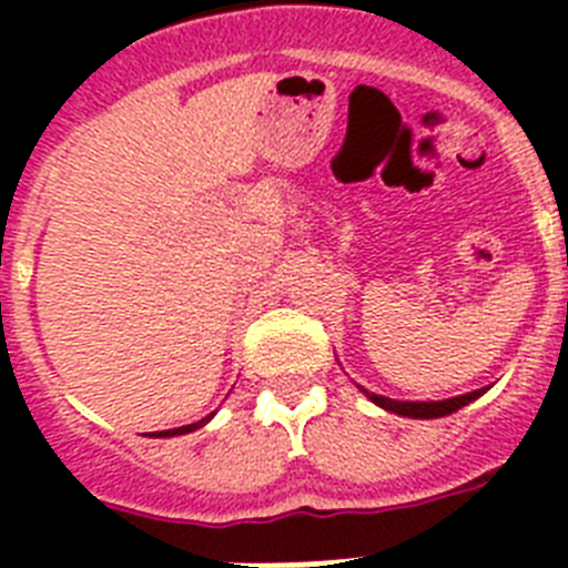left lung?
I'll list each match as a JSON object with an SVG mask.
<instances>
[{
	"mask_svg": "<svg viewBox=\"0 0 568 568\" xmlns=\"http://www.w3.org/2000/svg\"><path fill=\"white\" fill-rule=\"evenodd\" d=\"M358 389L366 395V398L373 400L375 406L386 409V413L404 415V418H424L426 420V418H444V415L458 413V409H464L466 404L478 400L480 395L489 389V386H484V389H475V393L455 395V398H444V400H395V398H386V395L369 393V389H364V386H358Z\"/></svg>",
	"mask_w": 568,
	"mask_h": 568,
	"instance_id": "obj_1",
	"label": "left lung"
}]
</instances>
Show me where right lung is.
<instances>
[{
	"label": "right lung",
	"mask_w": 568,
	"mask_h": 568,
	"mask_svg": "<svg viewBox=\"0 0 568 568\" xmlns=\"http://www.w3.org/2000/svg\"><path fill=\"white\" fill-rule=\"evenodd\" d=\"M215 413H210L207 418L195 420V424H187V426H179V429H164V433H150V438H173V435H187V433H195V429H202L204 424H210L213 420Z\"/></svg>",
	"instance_id": "right-lung-1"
}]
</instances>
